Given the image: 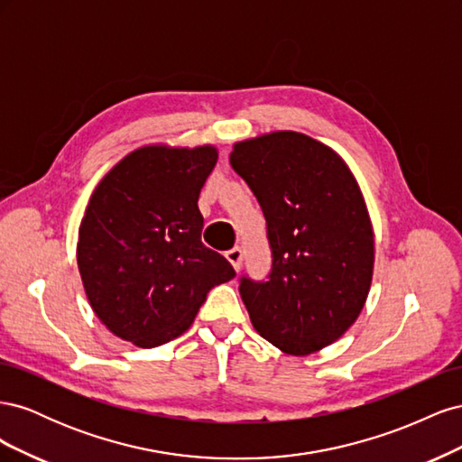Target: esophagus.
Segmentation results:
<instances>
[{"instance_id": "obj_1", "label": "esophagus", "mask_w": 462, "mask_h": 462, "mask_svg": "<svg viewBox=\"0 0 462 462\" xmlns=\"http://www.w3.org/2000/svg\"><path fill=\"white\" fill-rule=\"evenodd\" d=\"M226 258L231 262L233 268L239 272L241 270V262H243V248L241 246H233L231 250L226 253Z\"/></svg>"}]
</instances>
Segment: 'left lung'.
<instances>
[{"instance_id": "1", "label": "left lung", "mask_w": 462, "mask_h": 462, "mask_svg": "<svg viewBox=\"0 0 462 462\" xmlns=\"http://www.w3.org/2000/svg\"><path fill=\"white\" fill-rule=\"evenodd\" d=\"M262 208L272 248L265 282L241 299L265 341L292 356L319 351L355 324L372 283L374 233L356 179L329 146L275 131L229 156Z\"/></svg>"}]
</instances>
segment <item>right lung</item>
<instances>
[{
	"instance_id": "1",
	"label": "right lung",
	"mask_w": 462,
	"mask_h": 462,
	"mask_svg": "<svg viewBox=\"0 0 462 462\" xmlns=\"http://www.w3.org/2000/svg\"><path fill=\"white\" fill-rule=\"evenodd\" d=\"M216 162L214 146H143L92 192L77 262L92 310L117 337L143 348L179 337L209 289L235 277L200 239L199 197Z\"/></svg>"
}]
</instances>
